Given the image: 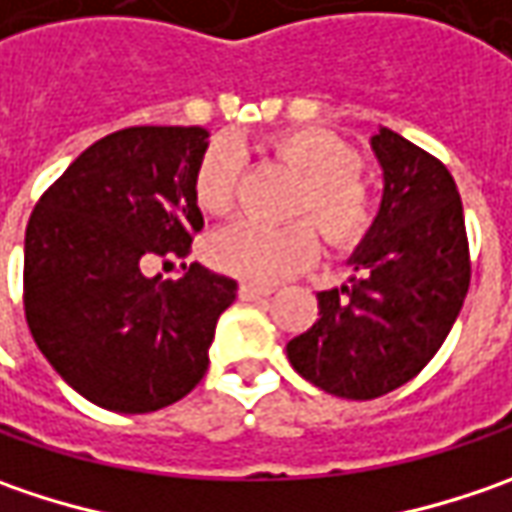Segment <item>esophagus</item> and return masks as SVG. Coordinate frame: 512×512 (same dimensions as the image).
I'll return each instance as SVG.
<instances>
[{"label": "esophagus", "mask_w": 512, "mask_h": 512, "mask_svg": "<svg viewBox=\"0 0 512 512\" xmlns=\"http://www.w3.org/2000/svg\"><path fill=\"white\" fill-rule=\"evenodd\" d=\"M265 296H270V287L250 285V282L239 285V299H242V302H256V299H265Z\"/></svg>", "instance_id": "obj_1"}]
</instances>
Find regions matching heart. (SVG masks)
<instances>
[{
	"label": "heart",
	"mask_w": 512,
	"mask_h": 512,
	"mask_svg": "<svg viewBox=\"0 0 512 512\" xmlns=\"http://www.w3.org/2000/svg\"><path fill=\"white\" fill-rule=\"evenodd\" d=\"M267 150L290 168L299 187L290 199V216L313 218L327 242L350 247L376 219V202L364 182V159L347 139L325 128L285 130L267 139ZM245 170V153L233 139H216L196 168V202L210 213L236 205ZM319 256V233L306 219L262 225L239 219L207 239V259L222 273L256 285H273L293 276Z\"/></svg>",
	"instance_id": "heart-1"
}]
</instances>
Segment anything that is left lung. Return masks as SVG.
Returning <instances> with one entry per match:
<instances>
[{
  "instance_id": "1",
  "label": "left lung",
  "mask_w": 512,
  "mask_h": 512,
  "mask_svg": "<svg viewBox=\"0 0 512 512\" xmlns=\"http://www.w3.org/2000/svg\"><path fill=\"white\" fill-rule=\"evenodd\" d=\"M370 148L384 170V193L379 216L347 259L356 273L322 290L319 319L287 342L302 379L356 402L422 373L470 287L462 196L450 170L387 128Z\"/></svg>"
}]
</instances>
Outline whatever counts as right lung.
Returning a JSON list of instances; mask_svg holds the SVG:
<instances>
[{
    "instance_id": "obj_1",
    "label": "right lung",
    "mask_w": 512,
    "mask_h": 512,
    "mask_svg": "<svg viewBox=\"0 0 512 512\" xmlns=\"http://www.w3.org/2000/svg\"><path fill=\"white\" fill-rule=\"evenodd\" d=\"M205 128H125L93 142L36 202L25 230V319L65 382L113 413L179 402L207 370L236 282L202 265L148 276L205 227ZM185 267V265H182Z\"/></svg>"
}]
</instances>
